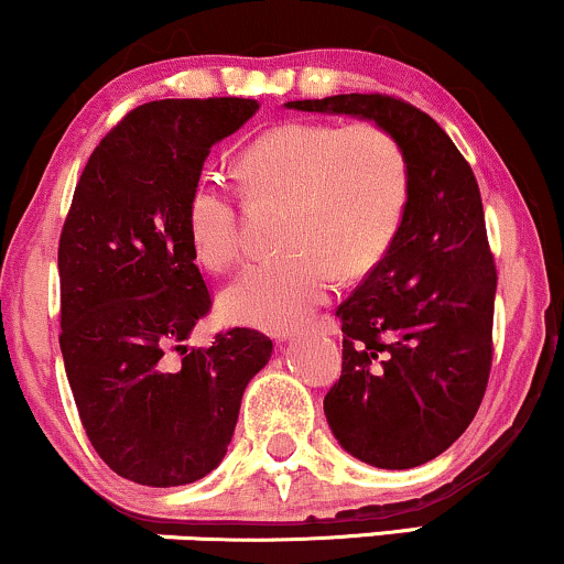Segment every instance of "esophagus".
<instances>
[{"instance_id":"obj_1","label":"esophagus","mask_w":564,"mask_h":564,"mask_svg":"<svg viewBox=\"0 0 564 564\" xmlns=\"http://www.w3.org/2000/svg\"><path fill=\"white\" fill-rule=\"evenodd\" d=\"M313 332H321V334H336L339 332V326H336L334 318H321L313 323Z\"/></svg>"}]
</instances>
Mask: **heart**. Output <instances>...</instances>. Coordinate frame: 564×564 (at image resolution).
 <instances>
[{
	"instance_id": "obj_1",
	"label": "heart",
	"mask_w": 564,
	"mask_h": 564,
	"mask_svg": "<svg viewBox=\"0 0 564 564\" xmlns=\"http://www.w3.org/2000/svg\"><path fill=\"white\" fill-rule=\"evenodd\" d=\"M249 200H283L275 260L251 264L219 296V313L268 332L294 328L321 307L336 278L364 275L405 212L408 156L392 129L371 119L289 121L251 142L238 159ZM193 257L225 273L241 257V219L230 191L198 180L185 200Z\"/></svg>"
}]
</instances>
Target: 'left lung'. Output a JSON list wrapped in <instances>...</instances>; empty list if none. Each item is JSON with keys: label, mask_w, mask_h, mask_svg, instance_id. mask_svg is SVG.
Returning a JSON list of instances; mask_svg holds the SVG:
<instances>
[{"label": "left lung", "mask_w": 564, "mask_h": 564, "mask_svg": "<svg viewBox=\"0 0 564 564\" xmlns=\"http://www.w3.org/2000/svg\"><path fill=\"white\" fill-rule=\"evenodd\" d=\"M392 129L408 198L390 249L336 307L341 377L323 398L347 453L411 469L451 448L475 419L494 364L496 262L475 172L430 113L392 95L286 102Z\"/></svg>", "instance_id": "8db88e82"}]
</instances>
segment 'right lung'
<instances>
[{
  "instance_id": "right-lung-1",
  "label": "right lung",
  "mask_w": 564,
  "mask_h": 564,
  "mask_svg": "<svg viewBox=\"0 0 564 564\" xmlns=\"http://www.w3.org/2000/svg\"><path fill=\"white\" fill-rule=\"evenodd\" d=\"M249 97L153 100L95 148L57 246L61 352L82 426L127 480L174 488L223 462L249 379L273 355L254 328L185 347L212 310L185 200L212 145L243 127Z\"/></svg>"
}]
</instances>
